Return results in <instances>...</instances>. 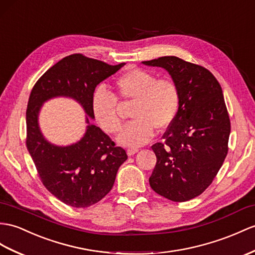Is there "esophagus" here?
<instances>
[{
  "label": "esophagus",
  "mask_w": 255,
  "mask_h": 255,
  "mask_svg": "<svg viewBox=\"0 0 255 255\" xmlns=\"http://www.w3.org/2000/svg\"><path fill=\"white\" fill-rule=\"evenodd\" d=\"M137 151H138V148H134V147L128 148V150H127V152H128V156H133V154H134V153H136Z\"/></svg>",
  "instance_id": "obj_1"
}]
</instances>
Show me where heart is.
Returning a JSON list of instances; mask_svg holds the SVG:
<instances>
[{
  "label": "heart",
  "instance_id": "b5f03b06",
  "mask_svg": "<svg viewBox=\"0 0 255 255\" xmlns=\"http://www.w3.org/2000/svg\"><path fill=\"white\" fill-rule=\"evenodd\" d=\"M117 96L99 86L92 96L94 118L105 132L120 131L121 118L118 115V98L134 101L131 117L134 118L122 128L118 141L124 146L137 147L152 137L156 128L162 131L176 119L181 93L177 84L169 78H158L156 73L129 68L116 81Z\"/></svg>",
  "mask_w": 255,
  "mask_h": 255
}]
</instances>
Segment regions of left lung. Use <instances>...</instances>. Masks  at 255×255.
<instances>
[{"label":"left lung","instance_id":"1","mask_svg":"<svg viewBox=\"0 0 255 255\" xmlns=\"http://www.w3.org/2000/svg\"><path fill=\"white\" fill-rule=\"evenodd\" d=\"M142 64L164 68L181 93L176 119L151 146L157 163L149 184L166 199L188 201L209 187L227 156L231 120L223 91L208 69L176 56Z\"/></svg>","mask_w":255,"mask_h":255}]
</instances>
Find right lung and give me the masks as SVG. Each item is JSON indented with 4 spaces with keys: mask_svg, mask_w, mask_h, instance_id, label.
Wrapping results in <instances>:
<instances>
[{
    "mask_svg": "<svg viewBox=\"0 0 255 255\" xmlns=\"http://www.w3.org/2000/svg\"><path fill=\"white\" fill-rule=\"evenodd\" d=\"M124 65L111 66L83 54H72L49 68L30 93L27 149L43 185L67 206L88 208L101 201L113 188L118 169L128 154L87 117L89 126L82 140L66 147L49 144L38 128L39 108L49 98L68 96L78 100L94 119L91 103L95 88Z\"/></svg>",
    "mask_w": 255,
    "mask_h": 255,
    "instance_id": "right-lung-1",
    "label": "right lung"
}]
</instances>
